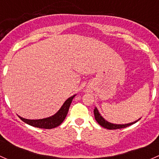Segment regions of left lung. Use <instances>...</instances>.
I'll return each instance as SVG.
<instances>
[{
	"label": "left lung",
	"instance_id": "8db88e82",
	"mask_svg": "<svg viewBox=\"0 0 159 159\" xmlns=\"http://www.w3.org/2000/svg\"><path fill=\"white\" fill-rule=\"evenodd\" d=\"M94 118H95L96 121H97V122L102 127L105 128V129H110V130L124 129V128H126L128 127V126H130L131 125L134 124V123H136L138 121L140 120V118H139V119L137 120V121H133V122H131V123H128V124H125V125L124 124L123 125L113 124V123H111L109 121H106V120H105V118L101 115V114L99 113L98 110V108H96V107L94 109Z\"/></svg>",
	"mask_w": 159,
	"mask_h": 159
}]
</instances>
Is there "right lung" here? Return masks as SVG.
<instances>
[{
	"label": "right lung",
	"instance_id": "right-lung-1",
	"mask_svg": "<svg viewBox=\"0 0 159 159\" xmlns=\"http://www.w3.org/2000/svg\"><path fill=\"white\" fill-rule=\"evenodd\" d=\"M75 95H76V94L68 98L65 101V103L63 104V105L61 107L60 109L57 111V112H56L54 115L50 116L48 118H42V119L31 120L26 119V118H24L20 116L18 117L24 121V122L29 125L34 126V127L44 129H54V128H56L57 127V126L60 125L63 122L64 120L65 119L67 115H68L70 104H71L72 100H73L74 98L75 97Z\"/></svg>",
	"mask_w": 159,
	"mask_h": 159
}]
</instances>
